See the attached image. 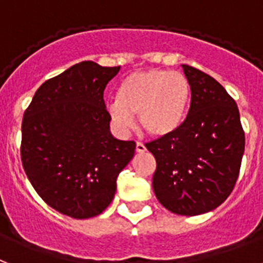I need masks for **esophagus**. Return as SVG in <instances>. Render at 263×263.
Masks as SVG:
<instances>
[{
  "label": "esophagus",
  "instance_id": "34e87169",
  "mask_svg": "<svg viewBox=\"0 0 263 263\" xmlns=\"http://www.w3.org/2000/svg\"><path fill=\"white\" fill-rule=\"evenodd\" d=\"M147 151V148H145V145L143 144V143L138 142L136 143V152H139V154H143V152Z\"/></svg>",
  "mask_w": 263,
  "mask_h": 263
}]
</instances>
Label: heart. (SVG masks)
<instances>
[{
	"label": "heart",
	"mask_w": 263,
	"mask_h": 263,
	"mask_svg": "<svg viewBox=\"0 0 263 263\" xmlns=\"http://www.w3.org/2000/svg\"><path fill=\"white\" fill-rule=\"evenodd\" d=\"M191 103V85L180 72L167 69L136 70L123 79L116 101L108 104L112 120L120 128L139 124L147 135L163 138L178 131L184 123Z\"/></svg>",
	"instance_id": "heart-1"
}]
</instances>
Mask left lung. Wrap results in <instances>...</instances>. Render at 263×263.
I'll return each mask as SVG.
<instances>
[{"mask_svg":"<svg viewBox=\"0 0 263 263\" xmlns=\"http://www.w3.org/2000/svg\"><path fill=\"white\" fill-rule=\"evenodd\" d=\"M191 103L182 127L145 144L156 159L152 187L163 206L199 215L220 206L233 191L245 151V132L234 99L219 83L182 65Z\"/></svg>","mask_w":263,"mask_h":263,"instance_id":"left-lung-1","label":"left lung"}]
</instances>
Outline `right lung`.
Segmentation results:
<instances>
[{"mask_svg":"<svg viewBox=\"0 0 263 263\" xmlns=\"http://www.w3.org/2000/svg\"><path fill=\"white\" fill-rule=\"evenodd\" d=\"M120 67L83 61L37 89L23 119L21 160L44 202L74 219L101 214L119 174L135 154L134 140L109 131L103 93Z\"/></svg>","mask_w":263,"mask_h":263,"instance_id":"add662e5","label":"right lung"}]
</instances>
